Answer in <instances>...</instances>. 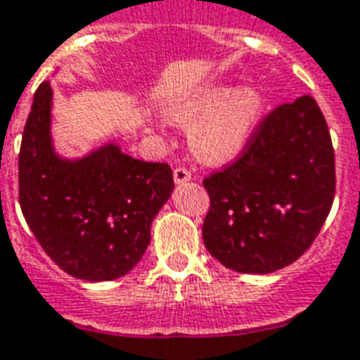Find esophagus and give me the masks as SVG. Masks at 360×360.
I'll return each instance as SVG.
<instances>
[{"label": "esophagus", "mask_w": 360, "mask_h": 360, "mask_svg": "<svg viewBox=\"0 0 360 360\" xmlns=\"http://www.w3.org/2000/svg\"><path fill=\"white\" fill-rule=\"evenodd\" d=\"M172 176H174V182L176 184H184V182H190L191 180V172L188 169H184V167H178L172 172Z\"/></svg>", "instance_id": "1"}]
</instances>
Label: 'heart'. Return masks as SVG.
Here are the masks:
<instances>
[{"mask_svg":"<svg viewBox=\"0 0 360 360\" xmlns=\"http://www.w3.org/2000/svg\"><path fill=\"white\" fill-rule=\"evenodd\" d=\"M266 99L255 86L236 88L230 80H212L172 97L162 107L165 119L190 126V148L199 161L220 165L236 159L255 138Z\"/></svg>","mask_w":360,"mask_h":360,"instance_id":"heart-1","label":"heart"}]
</instances>
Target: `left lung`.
Instances as JSON below:
<instances>
[{"mask_svg":"<svg viewBox=\"0 0 360 360\" xmlns=\"http://www.w3.org/2000/svg\"><path fill=\"white\" fill-rule=\"evenodd\" d=\"M205 248L243 274H270L311 248L332 209L335 167L324 115L311 96L276 107L240 159L203 180Z\"/></svg>","mask_w":360,"mask_h":360,"instance_id":"obj_1","label":"left lung"}]
</instances>
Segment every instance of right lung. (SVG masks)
<instances>
[{
	"instance_id": "add662e5",
	"label": "right lung",
	"mask_w": 360,
	"mask_h": 360,
	"mask_svg": "<svg viewBox=\"0 0 360 360\" xmlns=\"http://www.w3.org/2000/svg\"><path fill=\"white\" fill-rule=\"evenodd\" d=\"M53 90L41 82L18 153V201L47 255L88 282L124 276L140 263L151 222L174 190L165 162L134 159L107 141L84 157L55 151Z\"/></svg>"
}]
</instances>
